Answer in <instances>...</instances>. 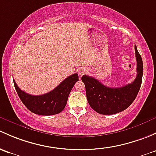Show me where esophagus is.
I'll list each match as a JSON object with an SVG mask.
<instances>
[{"label": "esophagus", "mask_w": 156, "mask_h": 156, "mask_svg": "<svg viewBox=\"0 0 156 156\" xmlns=\"http://www.w3.org/2000/svg\"><path fill=\"white\" fill-rule=\"evenodd\" d=\"M86 68H84V67H81V68H80V70H79V74H80V76H82V75H83L85 73H86Z\"/></svg>", "instance_id": "34e87169"}]
</instances>
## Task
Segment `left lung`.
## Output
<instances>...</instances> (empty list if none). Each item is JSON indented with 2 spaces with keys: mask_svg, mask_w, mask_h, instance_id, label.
<instances>
[{
  "mask_svg": "<svg viewBox=\"0 0 156 156\" xmlns=\"http://www.w3.org/2000/svg\"><path fill=\"white\" fill-rule=\"evenodd\" d=\"M137 76L131 83L119 88H110L92 76L83 75L82 81L86 86V93L90 107L97 113L112 115L123 111L135 100L142 83L144 65L142 58L135 46Z\"/></svg>",
  "mask_w": 156,
  "mask_h": 156,
  "instance_id": "obj_1",
  "label": "left lung"
}]
</instances>
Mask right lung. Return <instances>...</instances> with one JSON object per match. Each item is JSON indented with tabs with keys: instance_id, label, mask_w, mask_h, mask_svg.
<instances>
[{
	"instance_id": "1",
	"label": "right lung",
	"mask_w": 156,
	"mask_h": 156,
	"mask_svg": "<svg viewBox=\"0 0 156 156\" xmlns=\"http://www.w3.org/2000/svg\"><path fill=\"white\" fill-rule=\"evenodd\" d=\"M79 80L78 74L74 73L62 82L52 91L42 95H31L22 91L13 80L14 86L19 98L32 113L41 115L58 114L65 109L72 88Z\"/></svg>"
}]
</instances>
